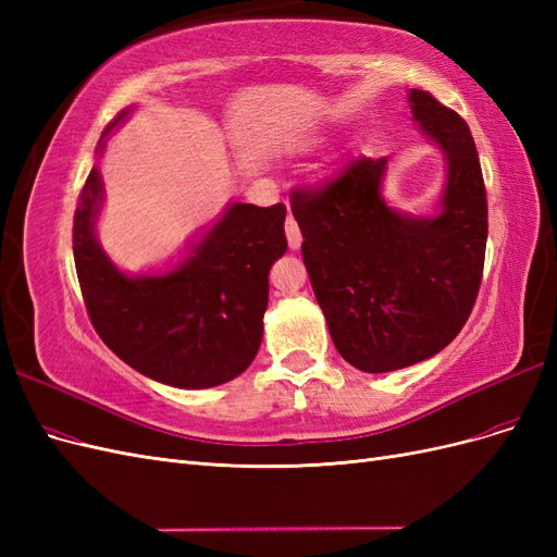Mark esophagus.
I'll use <instances>...</instances> for the list:
<instances>
[{
	"label": "esophagus",
	"mask_w": 557,
	"mask_h": 557,
	"mask_svg": "<svg viewBox=\"0 0 557 557\" xmlns=\"http://www.w3.org/2000/svg\"><path fill=\"white\" fill-rule=\"evenodd\" d=\"M285 234H288V246L293 250H297L301 246V232H299L295 218L290 213H288V221H285Z\"/></svg>",
	"instance_id": "1"
}]
</instances>
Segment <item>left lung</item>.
<instances>
[{"label": "left lung", "instance_id": "1", "mask_svg": "<svg viewBox=\"0 0 557 557\" xmlns=\"http://www.w3.org/2000/svg\"><path fill=\"white\" fill-rule=\"evenodd\" d=\"M407 102L446 162L430 213L387 205V158L358 160L320 193H293L301 258L332 342L367 374L444 350L467 323L483 274L487 201L476 144L430 92L409 90Z\"/></svg>", "mask_w": 557, "mask_h": 557}]
</instances>
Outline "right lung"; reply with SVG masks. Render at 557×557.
<instances>
[{"label": "right lung", "mask_w": 557, "mask_h": 557, "mask_svg": "<svg viewBox=\"0 0 557 557\" xmlns=\"http://www.w3.org/2000/svg\"><path fill=\"white\" fill-rule=\"evenodd\" d=\"M132 113L125 109L97 144ZM104 183L95 164L74 215V260L83 299L102 342L139 374L201 391L237 379L258 356L269 301V269L283 256L285 207L230 201L221 218L158 272L127 274L97 239Z\"/></svg>", "instance_id": "obj_1"}]
</instances>
